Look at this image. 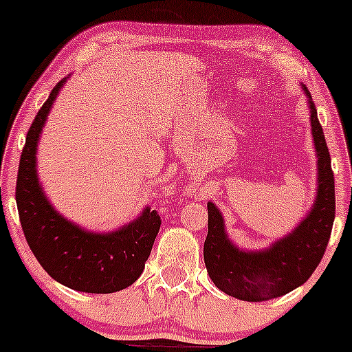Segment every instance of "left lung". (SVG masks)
<instances>
[{
    "label": "left lung",
    "instance_id": "8db88e82",
    "mask_svg": "<svg viewBox=\"0 0 352 352\" xmlns=\"http://www.w3.org/2000/svg\"><path fill=\"white\" fill-rule=\"evenodd\" d=\"M311 127L318 152V199L309 215L293 233L258 253L240 252L228 241L223 218L215 205L208 204V233L204 245V260L213 285L228 296L241 301H268L293 292L313 274L328 246L336 213L334 173L324 132L311 94Z\"/></svg>",
    "mask_w": 352,
    "mask_h": 352
}]
</instances>
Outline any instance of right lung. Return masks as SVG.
Masks as SVG:
<instances>
[{"label":"right lung","instance_id":"obj_1","mask_svg":"<svg viewBox=\"0 0 352 352\" xmlns=\"http://www.w3.org/2000/svg\"><path fill=\"white\" fill-rule=\"evenodd\" d=\"M64 80L56 84L28 131L16 180L19 221L36 260L56 281L84 293L120 292L142 274L162 221L157 210L145 208L119 232L94 235L56 213L46 200L36 179V145Z\"/></svg>","mask_w":352,"mask_h":352}]
</instances>
